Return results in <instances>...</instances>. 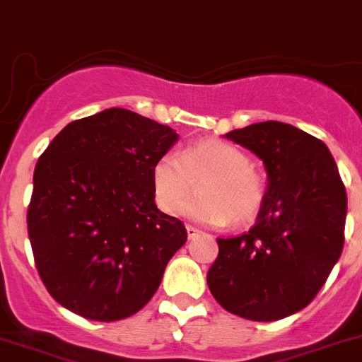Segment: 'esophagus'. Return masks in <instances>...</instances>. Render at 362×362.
Listing matches in <instances>:
<instances>
[{"mask_svg":"<svg viewBox=\"0 0 362 362\" xmlns=\"http://www.w3.org/2000/svg\"><path fill=\"white\" fill-rule=\"evenodd\" d=\"M198 234H200V230H198L197 227H192V225H187V238H189V239L197 238Z\"/></svg>","mask_w":362,"mask_h":362,"instance_id":"obj_1","label":"esophagus"}]
</instances>
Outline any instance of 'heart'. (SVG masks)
Masks as SVG:
<instances>
[{
	"label": "heart",
	"instance_id": "1",
	"mask_svg": "<svg viewBox=\"0 0 362 362\" xmlns=\"http://www.w3.org/2000/svg\"><path fill=\"white\" fill-rule=\"evenodd\" d=\"M199 182L201 192L185 198ZM157 207L165 214L182 212L207 225L243 227L257 218L266 200L264 177L245 150L223 139H198L180 153H164L151 170Z\"/></svg>",
	"mask_w": 362,
	"mask_h": 362
}]
</instances>
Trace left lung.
<instances>
[{"label": "left lung", "mask_w": 362, "mask_h": 362, "mask_svg": "<svg viewBox=\"0 0 362 362\" xmlns=\"http://www.w3.org/2000/svg\"><path fill=\"white\" fill-rule=\"evenodd\" d=\"M225 137L264 162L268 189L255 225L218 239L209 289L228 313L276 322L309 305L339 259L346 191L329 148L300 128L264 121Z\"/></svg>", "instance_id": "obj_1"}]
</instances>
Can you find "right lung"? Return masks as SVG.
Instances as JSON below:
<instances>
[{"mask_svg": "<svg viewBox=\"0 0 362 362\" xmlns=\"http://www.w3.org/2000/svg\"><path fill=\"white\" fill-rule=\"evenodd\" d=\"M178 135L127 109L67 124L39 157L28 238L40 280L71 313L117 322L143 309L187 241L155 205L151 170Z\"/></svg>", "mask_w": 362, "mask_h": 362, "instance_id": "right-lung-1", "label": "right lung"}]
</instances>
